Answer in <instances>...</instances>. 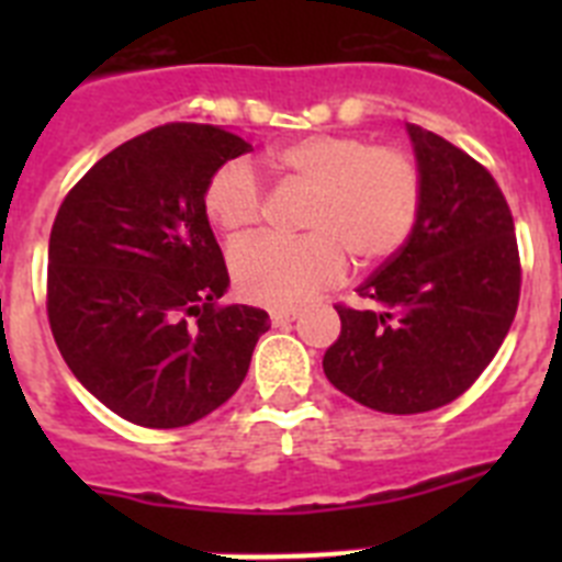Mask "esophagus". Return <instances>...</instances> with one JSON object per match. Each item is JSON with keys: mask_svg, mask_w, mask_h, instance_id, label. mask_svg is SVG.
<instances>
[{"mask_svg": "<svg viewBox=\"0 0 562 562\" xmlns=\"http://www.w3.org/2000/svg\"><path fill=\"white\" fill-rule=\"evenodd\" d=\"M295 317H297V310H292V306H278V310H270L272 326H286L292 324Z\"/></svg>", "mask_w": 562, "mask_h": 562, "instance_id": "1", "label": "esophagus"}]
</instances>
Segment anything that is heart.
<instances>
[{"instance_id": "1", "label": "heart", "mask_w": 562, "mask_h": 562, "mask_svg": "<svg viewBox=\"0 0 562 562\" xmlns=\"http://www.w3.org/2000/svg\"><path fill=\"white\" fill-rule=\"evenodd\" d=\"M272 173L310 188L304 236H256L231 252L238 295L265 306H295L342 281L349 252L362 267L394 256L422 211V168L405 148L355 134H310L267 154ZM267 191L247 160L213 171L202 207L225 236H247L265 220Z\"/></svg>"}]
</instances>
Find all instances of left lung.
I'll return each instance as SVG.
<instances>
[{"label": "left lung", "mask_w": 562, "mask_h": 562, "mask_svg": "<svg viewBox=\"0 0 562 562\" xmlns=\"http://www.w3.org/2000/svg\"><path fill=\"white\" fill-rule=\"evenodd\" d=\"M422 168L414 233L357 286L369 310L337 304L324 355L337 391L382 414H425L464 394L513 326L520 297L515 222L493 173L408 123Z\"/></svg>", "instance_id": "left-lung-1"}]
</instances>
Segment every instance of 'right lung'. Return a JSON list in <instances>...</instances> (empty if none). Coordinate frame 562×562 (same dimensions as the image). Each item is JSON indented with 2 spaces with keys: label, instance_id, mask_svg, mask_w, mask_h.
<instances>
[{
  "label": "right lung",
  "instance_id": "right-lung-1",
  "mask_svg": "<svg viewBox=\"0 0 562 562\" xmlns=\"http://www.w3.org/2000/svg\"><path fill=\"white\" fill-rule=\"evenodd\" d=\"M250 151L207 123L137 134L83 173L49 231L47 317L83 389L143 428H182L231 400L270 315L222 306L227 267L207 180Z\"/></svg>",
  "mask_w": 562,
  "mask_h": 562
}]
</instances>
